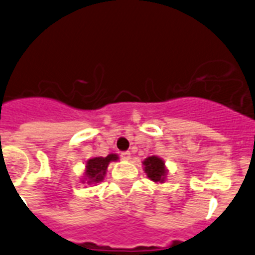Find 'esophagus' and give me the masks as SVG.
Wrapping results in <instances>:
<instances>
[{"label": "esophagus", "mask_w": 255, "mask_h": 255, "mask_svg": "<svg viewBox=\"0 0 255 255\" xmlns=\"http://www.w3.org/2000/svg\"><path fill=\"white\" fill-rule=\"evenodd\" d=\"M121 158L123 160H129L130 159V153L129 152H122L121 153Z\"/></svg>", "instance_id": "34e87169"}]
</instances>
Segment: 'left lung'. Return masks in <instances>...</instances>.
Instances as JSON below:
<instances>
[{
	"instance_id": "left-lung-1",
	"label": "left lung",
	"mask_w": 255,
	"mask_h": 255,
	"mask_svg": "<svg viewBox=\"0 0 255 255\" xmlns=\"http://www.w3.org/2000/svg\"><path fill=\"white\" fill-rule=\"evenodd\" d=\"M143 165H144L143 169L150 180H153L154 183H164L168 170L162 158L157 157V155L148 157L143 160Z\"/></svg>"
}]
</instances>
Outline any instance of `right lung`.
I'll return each instance as SVG.
<instances>
[{"mask_svg":"<svg viewBox=\"0 0 255 255\" xmlns=\"http://www.w3.org/2000/svg\"><path fill=\"white\" fill-rule=\"evenodd\" d=\"M118 160L117 154H108L107 157H95L91 158L86 162L85 175L82 178V183L87 182L88 184H96L105 179L106 173H107L108 164L111 162Z\"/></svg>","mask_w":255,"mask_h":255,"instance_id":"1","label":"right lung"}]
</instances>
